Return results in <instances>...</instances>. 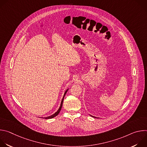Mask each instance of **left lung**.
Here are the masks:
<instances>
[{
    "mask_svg": "<svg viewBox=\"0 0 147 147\" xmlns=\"http://www.w3.org/2000/svg\"><path fill=\"white\" fill-rule=\"evenodd\" d=\"M92 117H94V116H92Z\"/></svg>",
    "mask_w": 147,
    "mask_h": 147,
    "instance_id": "obj_1",
    "label": "left lung"
}]
</instances>
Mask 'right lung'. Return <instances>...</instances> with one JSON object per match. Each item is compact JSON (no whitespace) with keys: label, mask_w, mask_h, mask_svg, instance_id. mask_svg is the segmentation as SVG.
Masks as SVG:
<instances>
[{"label":"right lung","mask_w":147,"mask_h":147,"mask_svg":"<svg viewBox=\"0 0 147 147\" xmlns=\"http://www.w3.org/2000/svg\"><path fill=\"white\" fill-rule=\"evenodd\" d=\"M68 91V90H66V92H65V94H64V96H63V99H62V100H61V104H60V108H59V109H58V111L55 113H54L53 115H52V116H48V117H45V119H52V118H53V117H55V116H56L59 113V112H60V110H61V107H62V105H63V99H64V98H65V95H66V92H67V91Z\"/></svg>","instance_id":"1"}]
</instances>
